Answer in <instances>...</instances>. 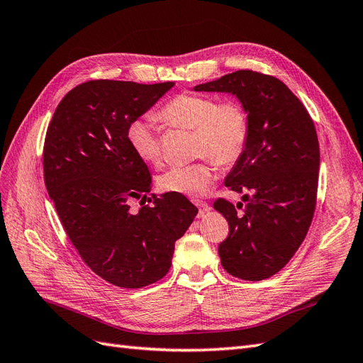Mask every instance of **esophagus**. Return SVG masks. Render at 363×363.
I'll use <instances>...</instances> for the list:
<instances>
[{"instance_id": "esophagus-1", "label": "esophagus", "mask_w": 363, "mask_h": 363, "mask_svg": "<svg viewBox=\"0 0 363 363\" xmlns=\"http://www.w3.org/2000/svg\"><path fill=\"white\" fill-rule=\"evenodd\" d=\"M194 204L199 207V216L203 218L208 211H211V206H208L206 201H201V200H195Z\"/></svg>"}]
</instances>
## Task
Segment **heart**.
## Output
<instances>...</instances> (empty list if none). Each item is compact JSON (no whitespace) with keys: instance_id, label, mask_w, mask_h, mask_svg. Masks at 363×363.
<instances>
[{"instance_id":"heart-1","label":"heart","mask_w":363,"mask_h":363,"mask_svg":"<svg viewBox=\"0 0 363 363\" xmlns=\"http://www.w3.org/2000/svg\"><path fill=\"white\" fill-rule=\"evenodd\" d=\"M162 116L168 123L195 130L196 152L208 156L218 164L238 160L248 138V116L238 103L219 104L215 98L182 94L163 107ZM127 142L135 155L145 163L162 160L159 136L155 123L148 118L136 119L127 127ZM215 179L208 160L172 167L159 179L160 189L183 196H200Z\"/></svg>"}]
</instances>
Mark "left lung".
I'll return each mask as SVG.
<instances>
[{
  "label": "left lung",
  "instance_id": "1",
  "mask_svg": "<svg viewBox=\"0 0 363 363\" xmlns=\"http://www.w3.org/2000/svg\"><path fill=\"white\" fill-rule=\"evenodd\" d=\"M194 91L233 95L248 116L247 144L225 186L250 194L242 214L235 211L242 203L215 201L230 227L218 252L233 277L265 280L291 260L312 223L320 171L313 121L286 84L255 71L227 74Z\"/></svg>",
  "mask_w": 363,
  "mask_h": 363
}]
</instances>
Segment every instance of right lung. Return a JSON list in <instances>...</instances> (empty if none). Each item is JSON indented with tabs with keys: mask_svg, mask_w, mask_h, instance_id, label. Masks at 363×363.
<instances>
[{
	"mask_svg": "<svg viewBox=\"0 0 363 363\" xmlns=\"http://www.w3.org/2000/svg\"><path fill=\"white\" fill-rule=\"evenodd\" d=\"M172 82L94 80L63 96L43 147V179L62 225L96 276L119 288L156 283L171 268L175 240L199 213L186 196L152 195L151 175L127 142V127ZM131 198L151 206L129 211Z\"/></svg>",
	"mask_w": 363,
	"mask_h": 363,
	"instance_id": "right-lung-1",
	"label": "right lung"
}]
</instances>
